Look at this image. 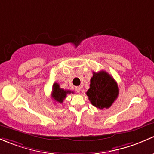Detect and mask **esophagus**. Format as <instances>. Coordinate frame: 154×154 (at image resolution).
<instances>
[{
    "instance_id": "esophagus-1",
    "label": "esophagus",
    "mask_w": 154,
    "mask_h": 154,
    "mask_svg": "<svg viewBox=\"0 0 154 154\" xmlns=\"http://www.w3.org/2000/svg\"><path fill=\"white\" fill-rule=\"evenodd\" d=\"M81 89H82V88H81V87H79V86H78V87H75V91H76L77 93H80V91H81Z\"/></svg>"
}]
</instances>
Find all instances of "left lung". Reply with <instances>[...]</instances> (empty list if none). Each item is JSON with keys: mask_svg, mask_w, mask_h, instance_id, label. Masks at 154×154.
Segmentation results:
<instances>
[{"mask_svg": "<svg viewBox=\"0 0 154 154\" xmlns=\"http://www.w3.org/2000/svg\"><path fill=\"white\" fill-rule=\"evenodd\" d=\"M89 100L99 109L109 108L119 95L116 82L105 71L93 72L90 89L86 93Z\"/></svg>", "mask_w": 154, "mask_h": 154, "instance_id": "8db88e82", "label": "left lung"}]
</instances>
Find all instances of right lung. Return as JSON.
<instances>
[{
	"label": "right lung",
	"instance_id": "add662e5",
	"mask_svg": "<svg viewBox=\"0 0 154 154\" xmlns=\"http://www.w3.org/2000/svg\"><path fill=\"white\" fill-rule=\"evenodd\" d=\"M53 96L52 98L55 101L58 103H63V101L66 97V95L71 93L70 90H64V89L60 88L59 85L58 83H54L53 85V90H52Z\"/></svg>",
	"mask_w": 154,
	"mask_h": 154
}]
</instances>
